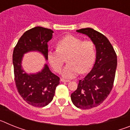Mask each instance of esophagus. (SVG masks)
<instances>
[{
    "label": "esophagus",
    "mask_w": 130,
    "mask_h": 130,
    "mask_svg": "<svg viewBox=\"0 0 130 130\" xmlns=\"http://www.w3.org/2000/svg\"><path fill=\"white\" fill-rule=\"evenodd\" d=\"M60 81H62V82H66V83H68L70 82V80H66V79H60Z\"/></svg>",
    "instance_id": "esophagus-1"
}]
</instances>
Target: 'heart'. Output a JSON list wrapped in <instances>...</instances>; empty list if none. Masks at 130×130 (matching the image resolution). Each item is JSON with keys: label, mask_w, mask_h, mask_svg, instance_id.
Returning a JSON list of instances; mask_svg holds the SVG:
<instances>
[{"label": "heart", "mask_w": 130, "mask_h": 130, "mask_svg": "<svg viewBox=\"0 0 130 130\" xmlns=\"http://www.w3.org/2000/svg\"><path fill=\"white\" fill-rule=\"evenodd\" d=\"M96 57V47L92 41L83 40L73 35H68L57 43L56 51H49L47 58L56 72H60L65 58L68 64L62 74L66 78H72L79 72L86 73L90 70Z\"/></svg>", "instance_id": "heart-1"}]
</instances>
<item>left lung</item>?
<instances>
[{"label":"left lung","mask_w":130,"mask_h":130,"mask_svg":"<svg viewBox=\"0 0 130 130\" xmlns=\"http://www.w3.org/2000/svg\"><path fill=\"white\" fill-rule=\"evenodd\" d=\"M77 32L86 34L94 43L96 60L92 70L79 81L77 88L71 94L73 104L77 108L89 109L103 103L113 87L117 66V54L104 34L91 28Z\"/></svg>","instance_id":"1"}]
</instances>
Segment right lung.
<instances>
[{
	"instance_id": "add662e5",
	"label": "right lung",
	"mask_w": 130,
	"mask_h": 130,
	"mask_svg": "<svg viewBox=\"0 0 130 130\" xmlns=\"http://www.w3.org/2000/svg\"><path fill=\"white\" fill-rule=\"evenodd\" d=\"M53 31L42 26H36L26 31L19 38L13 52V64L16 88L23 99L29 105L42 107L53 100L60 78L50 71L45 64L36 74H27L21 68L25 53L38 51L47 60L48 45Z\"/></svg>"
}]
</instances>
